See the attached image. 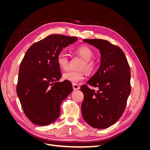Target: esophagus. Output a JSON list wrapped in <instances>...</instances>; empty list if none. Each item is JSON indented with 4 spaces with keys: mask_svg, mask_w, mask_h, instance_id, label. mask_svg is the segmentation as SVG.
Wrapping results in <instances>:
<instances>
[{
    "mask_svg": "<svg viewBox=\"0 0 150 150\" xmlns=\"http://www.w3.org/2000/svg\"><path fill=\"white\" fill-rule=\"evenodd\" d=\"M72 88H73L74 90H78L80 89V86L76 84H72Z\"/></svg>",
    "mask_w": 150,
    "mask_h": 150,
    "instance_id": "obj_1",
    "label": "esophagus"
}]
</instances>
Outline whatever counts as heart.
I'll return each mask as SVG.
<instances>
[{"label": "heart", "instance_id": "1", "mask_svg": "<svg viewBox=\"0 0 150 150\" xmlns=\"http://www.w3.org/2000/svg\"><path fill=\"white\" fill-rule=\"evenodd\" d=\"M75 52L78 54L84 59L81 69L85 70L88 73H93L96 71L98 67V62L95 59L93 58L94 56V52L92 49L88 46H80L75 49ZM57 64L61 69L67 70L69 68V59L67 54L61 51L57 54L56 57ZM85 77V72L84 71H72L69 70L65 72L62 75V78L64 80L69 81L72 83H78L83 81Z\"/></svg>", "mask_w": 150, "mask_h": 150}]
</instances>
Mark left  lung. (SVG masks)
Instances as JSON below:
<instances>
[{
	"instance_id": "obj_1",
	"label": "left lung",
	"mask_w": 150,
	"mask_h": 150,
	"mask_svg": "<svg viewBox=\"0 0 150 150\" xmlns=\"http://www.w3.org/2000/svg\"><path fill=\"white\" fill-rule=\"evenodd\" d=\"M101 52L99 69L81 90L84 94L81 112L85 121L97 129L114 125L123 113L131 93V71L122 49L104 39H84Z\"/></svg>"
}]
</instances>
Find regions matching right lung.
<instances>
[{"label": "right lung", "mask_w": 150, "mask_h": 150, "mask_svg": "<svg viewBox=\"0 0 150 150\" xmlns=\"http://www.w3.org/2000/svg\"><path fill=\"white\" fill-rule=\"evenodd\" d=\"M77 40L76 37L50 35L32 45L22 59L17 94L24 114L36 125L55 121L61 103L72 91L69 81L58 82L62 75L56 57L62 48Z\"/></svg>", "instance_id": "1"}]
</instances>
